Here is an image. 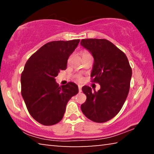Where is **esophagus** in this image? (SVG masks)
Wrapping results in <instances>:
<instances>
[{
  "instance_id": "1",
  "label": "esophagus",
  "mask_w": 154,
  "mask_h": 154,
  "mask_svg": "<svg viewBox=\"0 0 154 154\" xmlns=\"http://www.w3.org/2000/svg\"><path fill=\"white\" fill-rule=\"evenodd\" d=\"M78 88H79V92H82V85H78Z\"/></svg>"
}]
</instances>
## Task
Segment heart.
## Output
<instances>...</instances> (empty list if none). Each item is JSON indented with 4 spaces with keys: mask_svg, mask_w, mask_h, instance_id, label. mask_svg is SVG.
Returning a JSON list of instances; mask_svg holds the SVG:
<instances>
[{
    "mask_svg": "<svg viewBox=\"0 0 154 154\" xmlns=\"http://www.w3.org/2000/svg\"><path fill=\"white\" fill-rule=\"evenodd\" d=\"M88 54H90L87 51H83L82 53V57L84 56H86V55H88ZM77 81H79V82H81V81H82V77L79 76L77 77Z\"/></svg>",
    "mask_w": 154,
    "mask_h": 154,
    "instance_id": "1",
    "label": "heart"
}]
</instances>
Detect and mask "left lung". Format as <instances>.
I'll use <instances>...</instances> for the list:
<instances>
[{"instance_id": "obj_1", "label": "left lung", "mask_w": 154, "mask_h": 154, "mask_svg": "<svg viewBox=\"0 0 154 154\" xmlns=\"http://www.w3.org/2000/svg\"><path fill=\"white\" fill-rule=\"evenodd\" d=\"M81 45L89 50L94 59L92 82L100 85L98 92L83 86L86 100L81 105L85 116L97 123L114 118L123 106L128 94L132 69L123 51L104 38H86Z\"/></svg>"}]
</instances>
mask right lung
<instances>
[{"label": "right lung", "instance_id": "1", "mask_svg": "<svg viewBox=\"0 0 154 154\" xmlns=\"http://www.w3.org/2000/svg\"><path fill=\"white\" fill-rule=\"evenodd\" d=\"M80 40L51 41L34 53L21 75V93L30 116L44 126L62 120L68 101L79 92L73 82L59 86L55 77Z\"/></svg>", "mask_w": 154, "mask_h": 154}]
</instances>
